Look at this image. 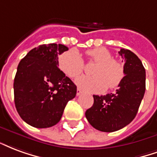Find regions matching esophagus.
I'll list each match as a JSON object with an SVG mask.
<instances>
[{"label":"esophagus","instance_id":"1","mask_svg":"<svg viewBox=\"0 0 157 157\" xmlns=\"http://www.w3.org/2000/svg\"><path fill=\"white\" fill-rule=\"evenodd\" d=\"M82 94V90L81 89H79V88H78L77 89V96L80 95Z\"/></svg>","mask_w":157,"mask_h":157}]
</instances>
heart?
I'll list each match as a JSON object with an SVG mask.
<instances>
[{"label": "heart", "mask_w": 157, "mask_h": 157, "mask_svg": "<svg viewBox=\"0 0 157 157\" xmlns=\"http://www.w3.org/2000/svg\"><path fill=\"white\" fill-rule=\"evenodd\" d=\"M90 61L97 63L94 67V76H82L76 79L77 85L89 92H101L108 87L115 89L124 79V64L113 58L110 51L106 48H95L86 52ZM59 67L67 76L75 78L83 73L84 63L81 55L74 50L65 52L59 59Z\"/></svg>", "instance_id": "b5f03b06"}]
</instances>
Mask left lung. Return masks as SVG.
<instances>
[{
	"label": "left lung",
	"mask_w": 157,
	"mask_h": 157,
	"mask_svg": "<svg viewBox=\"0 0 157 157\" xmlns=\"http://www.w3.org/2000/svg\"><path fill=\"white\" fill-rule=\"evenodd\" d=\"M124 59L125 75L115 94L94 95L85 116L96 130L114 132L126 126L136 115L146 91V70L140 58L128 49L119 52Z\"/></svg>",
	"instance_id": "left-lung-1"
}]
</instances>
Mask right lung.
Masks as SVG:
<instances>
[{
	"instance_id": "add662e5",
	"label": "right lung",
	"mask_w": 157,
	"mask_h": 157,
	"mask_svg": "<svg viewBox=\"0 0 157 157\" xmlns=\"http://www.w3.org/2000/svg\"><path fill=\"white\" fill-rule=\"evenodd\" d=\"M63 44H43L31 50L19 63L15 76V105L21 118L36 128H48L61 120L77 87L58 68Z\"/></svg>"
}]
</instances>
